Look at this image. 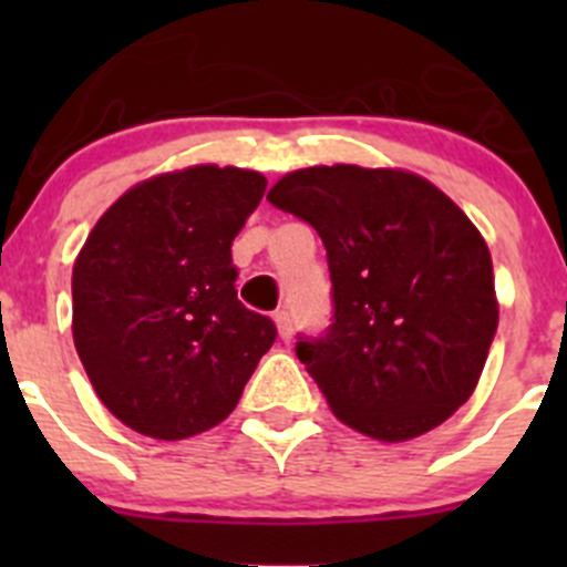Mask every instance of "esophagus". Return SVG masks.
<instances>
[{
  "label": "esophagus",
  "instance_id": "34e87169",
  "mask_svg": "<svg viewBox=\"0 0 567 567\" xmlns=\"http://www.w3.org/2000/svg\"><path fill=\"white\" fill-rule=\"evenodd\" d=\"M274 323H277L279 340H285V342H288L290 337H293V320H290V312L279 310L277 316H274Z\"/></svg>",
  "mask_w": 567,
  "mask_h": 567
}]
</instances>
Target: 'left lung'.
I'll return each instance as SVG.
<instances>
[{
	"label": "left lung",
	"mask_w": 567,
	"mask_h": 567,
	"mask_svg": "<svg viewBox=\"0 0 567 567\" xmlns=\"http://www.w3.org/2000/svg\"><path fill=\"white\" fill-rule=\"evenodd\" d=\"M268 203L318 230L334 323L296 342L340 422L379 442L442 425L477 386L499 323L491 251L466 214L398 167L293 169Z\"/></svg>",
	"instance_id": "1"
}]
</instances>
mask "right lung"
Segmentation results:
<instances>
[{
	"instance_id": "obj_1",
	"label": "right lung",
	"mask_w": 567,
	"mask_h": 567,
	"mask_svg": "<svg viewBox=\"0 0 567 567\" xmlns=\"http://www.w3.org/2000/svg\"><path fill=\"white\" fill-rule=\"evenodd\" d=\"M255 169L194 164L114 199L73 262V346L101 403L164 442L230 416L277 329L238 301Z\"/></svg>"
}]
</instances>
